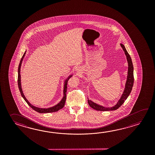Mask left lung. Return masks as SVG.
<instances>
[{
	"label": "left lung",
	"instance_id": "8db88e82",
	"mask_svg": "<svg viewBox=\"0 0 155 155\" xmlns=\"http://www.w3.org/2000/svg\"><path fill=\"white\" fill-rule=\"evenodd\" d=\"M121 46L122 47V49L124 50L125 54L127 60L128 62V73H127V81L126 82L125 88L124 90V91L123 92L121 97L119 100V101L116 104V105L111 107H105L99 105L95 104V102H92V101L88 100V104L89 106L92 107V109H95L97 111H112L115 110L116 109H119V107L122 105L123 103L125 102L126 100L128 97L129 95L131 92L132 86L134 85V66L132 62L131 58L130 56L129 53L127 51L126 49L125 46L121 44Z\"/></svg>",
	"mask_w": 155,
	"mask_h": 155
}]
</instances>
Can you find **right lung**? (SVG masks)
<instances>
[{
	"label": "right lung",
	"instance_id": "1",
	"mask_svg": "<svg viewBox=\"0 0 155 155\" xmlns=\"http://www.w3.org/2000/svg\"><path fill=\"white\" fill-rule=\"evenodd\" d=\"M25 53H26V51L24 53L23 55L22 58H21V59L20 60V63H19V67H18V87H19V91H20L21 95L22 96V97H23V99L25 100V101H26V103L28 104V105L30 107H31L34 110L36 111H37L38 112H39V113H49V112H56V111H59L60 109H62L63 107L64 106V105H65V101H66L68 81V80L70 79V78L72 76V75H70V76L68 78V79L66 80V81H65V85H64V97H63V99L61 100V101L58 104H57L56 105L54 106L48 108V109H42V108H39V107H35V106H34L32 105L28 101V100L25 98V96L24 95L23 91H22V89H21V82H20V68H21V63H22V61H23V60L24 57L25 55Z\"/></svg>",
	"mask_w": 155,
	"mask_h": 155
}]
</instances>
